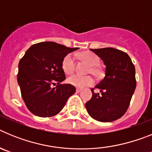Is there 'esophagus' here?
Here are the masks:
<instances>
[{
	"label": "esophagus",
	"mask_w": 152,
	"mask_h": 152,
	"mask_svg": "<svg viewBox=\"0 0 152 152\" xmlns=\"http://www.w3.org/2000/svg\"><path fill=\"white\" fill-rule=\"evenodd\" d=\"M80 91H81V90L79 89V88H77V89H76V92L77 93H80Z\"/></svg>",
	"instance_id": "1"
}]
</instances>
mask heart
Wrapping results in <instances>:
<instances>
[{"mask_svg": "<svg viewBox=\"0 0 152 152\" xmlns=\"http://www.w3.org/2000/svg\"><path fill=\"white\" fill-rule=\"evenodd\" d=\"M80 57L91 66L88 71L90 73L96 76H99L100 75V70L97 66L100 63V58L96 55L91 52H83ZM62 68L67 75H71L75 72V58L73 55L68 54L64 58L62 61ZM68 82L78 88H84L93 85L94 83V80L91 76H80L78 75H75L68 77Z\"/></svg>", "mask_w": 152, "mask_h": 152, "instance_id": "1", "label": "heart"}]
</instances>
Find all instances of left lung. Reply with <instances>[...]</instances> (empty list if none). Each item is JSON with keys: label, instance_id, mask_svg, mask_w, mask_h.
Instances as JSON below:
<instances>
[{"label": "left lung", "instance_id": "left-lung-1", "mask_svg": "<svg viewBox=\"0 0 152 152\" xmlns=\"http://www.w3.org/2000/svg\"><path fill=\"white\" fill-rule=\"evenodd\" d=\"M106 65L105 77L92 98L85 103L90 116L97 121L112 122L121 118L126 112L136 87L135 69L127 53L113 48L91 49Z\"/></svg>", "mask_w": 152, "mask_h": 152}]
</instances>
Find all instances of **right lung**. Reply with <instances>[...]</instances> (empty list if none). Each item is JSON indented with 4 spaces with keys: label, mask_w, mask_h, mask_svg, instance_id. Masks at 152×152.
I'll use <instances>...</instances> for the list:
<instances>
[{
    "label": "right lung",
    "mask_w": 152,
    "mask_h": 152,
    "mask_svg": "<svg viewBox=\"0 0 152 152\" xmlns=\"http://www.w3.org/2000/svg\"><path fill=\"white\" fill-rule=\"evenodd\" d=\"M78 48H68L54 42L31 45L19 62L17 81L26 107L40 117L53 116L63 109L75 94V88L60 84L65 80L64 58ZM58 85L52 88L54 81Z\"/></svg>",
    "instance_id": "obj_1"
}]
</instances>
